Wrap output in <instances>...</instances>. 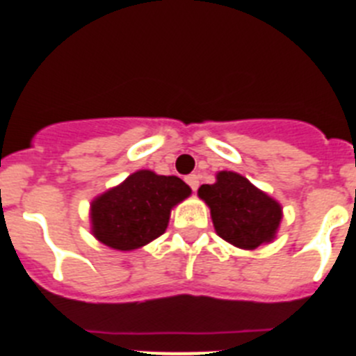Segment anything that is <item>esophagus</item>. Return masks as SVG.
Masks as SVG:
<instances>
[{
    "mask_svg": "<svg viewBox=\"0 0 356 356\" xmlns=\"http://www.w3.org/2000/svg\"><path fill=\"white\" fill-rule=\"evenodd\" d=\"M185 181H187V185L193 188V191H197V187H200V176L197 175L185 176Z\"/></svg>",
    "mask_w": 356,
    "mask_h": 356,
    "instance_id": "esophagus-1",
    "label": "esophagus"
}]
</instances>
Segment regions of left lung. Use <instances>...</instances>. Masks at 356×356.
Segmentation results:
<instances>
[{"instance_id": "8db88e82", "label": "left lung", "mask_w": 356, "mask_h": 356, "mask_svg": "<svg viewBox=\"0 0 356 356\" xmlns=\"http://www.w3.org/2000/svg\"><path fill=\"white\" fill-rule=\"evenodd\" d=\"M197 194L210 207L217 235L229 244L254 250L275 238L282 207L244 176L221 171L216 184L201 185Z\"/></svg>"}]
</instances>
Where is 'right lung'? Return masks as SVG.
I'll list each match as a JSON object with an SVG mask.
<instances>
[{
    "mask_svg": "<svg viewBox=\"0 0 356 356\" xmlns=\"http://www.w3.org/2000/svg\"><path fill=\"white\" fill-rule=\"evenodd\" d=\"M188 194L191 188L178 176L134 172L92 201L94 237L114 250H137L165 232L171 209Z\"/></svg>",
    "mask_w": 356,
    "mask_h": 356,
    "instance_id": "obj_1",
    "label": "right lung"
}]
</instances>
